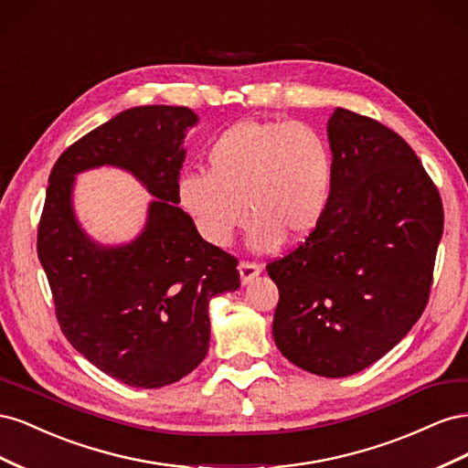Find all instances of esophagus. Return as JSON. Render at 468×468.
Segmentation results:
<instances>
[{
    "label": "esophagus",
    "mask_w": 468,
    "mask_h": 468,
    "mask_svg": "<svg viewBox=\"0 0 468 468\" xmlns=\"http://www.w3.org/2000/svg\"><path fill=\"white\" fill-rule=\"evenodd\" d=\"M238 269H239V279H242L244 285H248V282H250L253 277H258V275L261 273V265L256 263V261H246V260H244V261H239Z\"/></svg>",
    "instance_id": "esophagus-1"
}]
</instances>
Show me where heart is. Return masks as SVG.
Instances as JSON below:
<instances>
[{"label": "heart", "mask_w": 468, "mask_h": 468, "mask_svg": "<svg viewBox=\"0 0 468 468\" xmlns=\"http://www.w3.org/2000/svg\"><path fill=\"white\" fill-rule=\"evenodd\" d=\"M205 172L179 179V203L215 246L242 229L249 207L256 218L250 242L275 248L303 239L320 224L332 191V150L313 126L296 121H242L207 152Z\"/></svg>", "instance_id": "b5f03b06"}]
</instances>
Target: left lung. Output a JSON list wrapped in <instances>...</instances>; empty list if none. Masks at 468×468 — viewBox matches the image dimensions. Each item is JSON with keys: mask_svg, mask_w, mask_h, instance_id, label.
Here are the masks:
<instances>
[{"mask_svg": "<svg viewBox=\"0 0 468 468\" xmlns=\"http://www.w3.org/2000/svg\"><path fill=\"white\" fill-rule=\"evenodd\" d=\"M330 201L313 234L267 263L279 289L275 344L320 377L373 365L428 304L443 203L406 140L378 121L335 109Z\"/></svg>", "mask_w": 468, "mask_h": 468, "instance_id": "left-lung-1", "label": "left lung"}]
</instances>
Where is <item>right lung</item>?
Segmentation results:
<instances>
[{
  "label": "right lung",
  "mask_w": 468,
  "mask_h": 468,
  "mask_svg": "<svg viewBox=\"0 0 468 468\" xmlns=\"http://www.w3.org/2000/svg\"><path fill=\"white\" fill-rule=\"evenodd\" d=\"M187 107L121 112L56 160L38 222L37 251L56 320L83 357L136 388L189 375L208 351V301L239 287L238 260L212 246L177 203ZM103 163L133 171L159 199L133 245L103 250L80 230L69 193L73 176Z\"/></svg>",
  "instance_id": "add662e5"
}]
</instances>
